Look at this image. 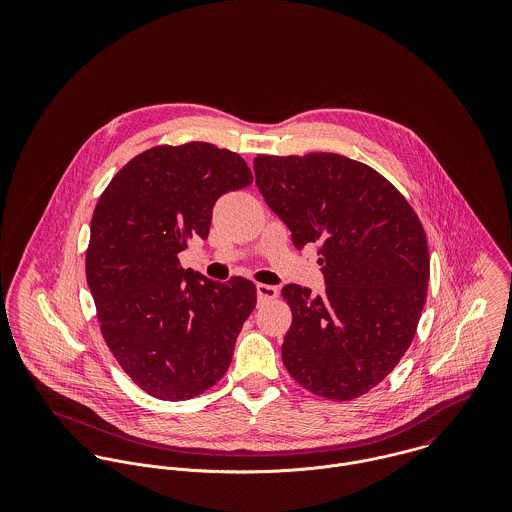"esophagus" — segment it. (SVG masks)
<instances>
[{"label": "esophagus", "instance_id": "34e87169", "mask_svg": "<svg viewBox=\"0 0 512 512\" xmlns=\"http://www.w3.org/2000/svg\"><path fill=\"white\" fill-rule=\"evenodd\" d=\"M256 293H258V301H270L278 297V288L274 286H266V284H258L256 286Z\"/></svg>", "mask_w": 512, "mask_h": 512}]
</instances>
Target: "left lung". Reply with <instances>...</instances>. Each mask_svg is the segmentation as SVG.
<instances>
[{
  "label": "left lung",
  "mask_w": 512,
  "mask_h": 512,
  "mask_svg": "<svg viewBox=\"0 0 512 512\" xmlns=\"http://www.w3.org/2000/svg\"><path fill=\"white\" fill-rule=\"evenodd\" d=\"M254 173L293 246L319 244L327 286L323 295L284 286L292 309L284 365L317 396L359 398L416 335L430 280L424 226L388 179L345 155H258Z\"/></svg>",
  "instance_id": "1"
}]
</instances>
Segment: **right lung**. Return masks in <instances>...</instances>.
I'll use <instances>...</instances> for the list:
<instances>
[{
    "mask_svg": "<svg viewBox=\"0 0 512 512\" xmlns=\"http://www.w3.org/2000/svg\"><path fill=\"white\" fill-rule=\"evenodd\" d=\"M250 183L238 153L189 142L136 155L98 199L86 282L108 349L153 398H195L228 370L256 286L185 270L179 252L209 236L220 195Z\"/></svg>",
    "mask_w": 512,
    "mask_h": 512,
    "instance_id": "right-lung-1",
    "label": "right lung"
}]
</instances>
